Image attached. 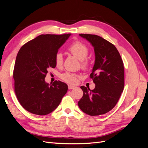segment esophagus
<instances>
[{"label": "esophagus", "instance_id": "esophagus-1", "mask_svg": "<svg viewBox=\"0 0 148 148\" xmlns=\"http://www.w3.org/2000/svg\"><path fill=\"white\" fill-rule=\"evenodd\" d=\"M68 86H69V89H74L75 88V86H71V85H70V84H69Z\"/></svg>", "mask_w": 148, "mask_h": 148}]
</instances>
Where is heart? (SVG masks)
I'll list each match as a JSON object with an SVG mask.
<instances>
[{
	"label": "heart",
	"mask_w": 148,
	"mask_h": 148,
	"mask_svg": "<svg viewBox=\"0 0 148 148\" xmlns=\"http://www.w3.org/2000/svg\"><path fill=\"white\" fill-rule=\"evenodd\" d=\"M69 51L81 61L82 66L83 68H86L88 65V62L86 57L89 53V48L83 42L76 41L72 43L69 48ZM56 65L57 66H60L63 64V55L60 52L57 53L55 57ZM61 78L65 82L75 84L77 83L78 75L70 72H65L61 75Z\"/></svg>",
	"instance_id": "obj_1"
}]
</instances>
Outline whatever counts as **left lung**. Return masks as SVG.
Returning <instances> with one entry per match:
<instances>
[{
    "mask_svg": "<svg viewBox=\"0 0 148 148\" xmlns=\"http://www.w3.org/2000/svg\"><path fill=\"white\" fill-rule=\"evenodd\" d=\"M94 48L95 61L90 78L95 88L81 86L83 96L78 104L89 115L105 114L117 104L124 88V66L117 48L107 40L95 34H79Z\"/></svg>",
    "mask_w": 148,
    "mask_h": 148,
    "instance_id": "8db88e82",
    "label": "left lung"
}]
</instances>
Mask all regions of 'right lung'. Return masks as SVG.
<instances>
[{"mask_svg":"<svg viewBox=\"0 0 148 148\" xmlns=\"http://www.w3.org/2000/svg\"><path fill=\"white\" fill-rule=\"evenodd\" d=\"M71 34H41L26 43L16 58L15 92L21 106L39 115H47L59 106L68 90L64 82H46L48 69L56 66L55 57Z\"/></svg>","mask_w":148,"mask_h":148,"instance_id":"add662e5","label":"right lung"}]
</instances>
